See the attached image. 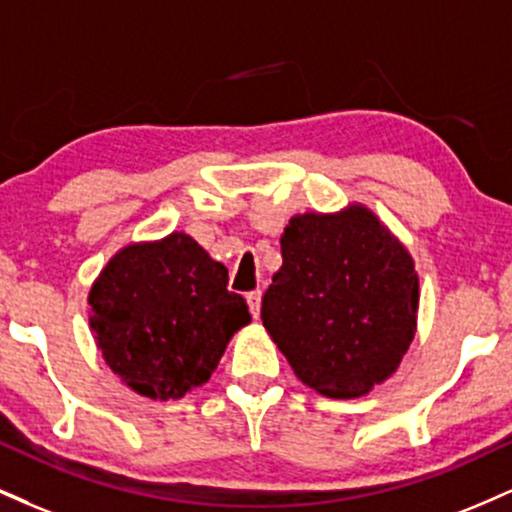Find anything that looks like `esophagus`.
<instances>
[{
    "label": "esophagus",
    "mask_w": 512,
    "mask_h": 512,
    "mask_svg": "<svg viewBox=\"0 0 512 512\" xmlns=\"http://www.w3.org/2000/svg\"><path fill=\"white\" fill-rule=\"evenodd\" d=\"M245 300H248V307L252 312V317L260 315V307H262V291H250L245 295Z\"/></svg>",
    "instance_id": "obj_1"
}]
</instances>
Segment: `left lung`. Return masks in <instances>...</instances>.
I'll return each instance as SVG.
<instances>
[{
	"label": "left lung",
	"instance_id": "obj_1",
	"mask_svg": "<svg viewBox=\"0 0 512 512\" xmlns=\"http://www.w3.org/2000/svg\"><path fill=\"white\" fill-rule=\"evenodd\" d=\"M281 255L262 322L298 379L353 398L396 372L420 295L408 250L389 229L365 207L300 214L283 229Z\"/></svg>",
	"mask_w": 512,
	"mask_h": 512
}]
</instances>
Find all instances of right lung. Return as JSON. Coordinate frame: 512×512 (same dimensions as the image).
Listing matches in <instances>:
<instances>
[{"mask_svg":"<svg viewBox=\"0 0 512 512\" xmlns=\"http://www.w3.org/2000/svg\"><path fill=\"white\" fill-rule=\"evenodd\" d=\"M104 360L143 396L169 400L212 377L226 343L250 322L229 269L186 233L128 245L90 291Z\"/></svg>","mask_w":512,"mask_h":512,"instance_id":"obj_1","label":"right lung"}]
</instances>
